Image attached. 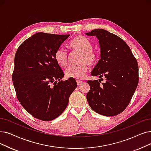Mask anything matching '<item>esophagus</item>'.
<instances>
[{
	"instance_id": "obj_1",
	"label": "esophagus",
	"mask_w": 151,
	"mask_h": 151,
	"mask_svg": "<svg viewBox=\"0 0 151 151\" xmlns=\"http://www.w3.org/2000/svg\"><path fill=\"white\" fill-rule=\"evenodd\" d=\"M83 83L82 81H80V80H76V83L78 85H80V84H81Z\"/></svg>"
}]
</instances>
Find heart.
Here are the masks:
<instances>
[{"mask_svg": "<svg viewBox=\"0 0 151 151\" xmlns=\"http://www.w3.org/2000/svg\"><path fill=\"white\" fill-rule=\"evenodd\" d=\"M70 49L73 52L80 53L79 63L81 64L69 67L65 71V76L67 78H73L76 80L83 79L86 76L88 70V66L94 65L98 56L96 52L92 49V44L88 39L83 36H78L71 41ZM56 63L60 67L65 68L68 65V55L67 52L63 49H58L54 54Z\"/></svg>", "mask_w": 151, "mask_h": 151, "instance_id": "obj_1", "label": "heart"}]
</instances>
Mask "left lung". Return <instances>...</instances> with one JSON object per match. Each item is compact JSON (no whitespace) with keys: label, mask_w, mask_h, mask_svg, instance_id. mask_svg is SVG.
<instances>
[{"label":"left lung","mask_w":151,"mask_h":151,"mask_svg":"<svg viewBox=\"0 0 151 151\" xmlns=\"http://www.w3.org/2000/svg\"><path fill=\"white\" fill-rule=\"evenodd\" d=\"M86 35L96 36L101 47V59L91 75L106 78L102 83V78L87 81L88 104L99 114L119 115L128 106L138 84V64L127 44L118 36L103 29Z\"/></svg>","instance_id":"1"}]
</instances>
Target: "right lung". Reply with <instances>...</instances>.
I'll use <instances>...</instances> for the list:
<instances>
[{
  "mask_svg": "<svg viewBox=\"0 0 151 151\" xmlns=\"http://www.w3.org/2000/svg\"><path fill=\"white\" fill-rule=\"evenodd\" d=\"M69 36L38 32L17 50L12 80L17 99L37 119L50 121L61 115L77 87L73 78L62 80L64 73L54 58Z\"/></svg>",
  "mask_w": 151,
  "mask_h": 151,
  "instance_id": "right-lung-1",
  "label": "right lung"
}]
</instances>
